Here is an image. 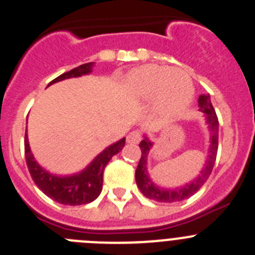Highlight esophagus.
Here are the masks:
<instances>
[{
  "label": "esophagus",
  "mask_w": 255,
  "mask_h": 255,
  "mask_svg": "<svg viewBox=\"0 0 255 255\" xmlns=\"http://www.w3.org/2000/svg\"><path fill=\"white\" fill-rule=\"evenodd\" d=\"M140 139H142V134L138 130H133L127 135V142L130 143V144H137V143L140 142Z\"/></svg>",
  "instance_id": "obj_1"
}]
</instances>
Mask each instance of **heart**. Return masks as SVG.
<instances>
[{
  "label": "heart",
  "instance_id": "obj_1",
  "mask_svg": "<svg viewBox=\"0 0 255 255\" xmlns=\"http://www.w3.org/2000/svg\"><path fill=\"white\" fill-rule=\"evenodd\" d=\"M128 82L135 98H154L155 112L165 120L183 115L194 96L192 78L184 71L167 66H142L130 73Z\"/></svg>",
  "mask_w": 255,
  "mask_h": 255
}]
</instances>
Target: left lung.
Returning a JSON list of instances; mask_svg holds the SVG:
<instances>
[{"mask_svg":"<svg viewBox=\"0 0 255 255\" xmlns=\"http://www.w3.org/2000/svg\"><path fill=\"white\" fill-rule=\"evenodd\" d=\"M198 107L199 111L203 113L204 120H206L207 127L209 130V148L207 160L204 163V167L202 168L198 177L190 180L187 184L179 185L175 188H164L162 185L155 184L148 173V154L152 149L153 142L144 134V138L139 143L142 155H140L139 163L135 169V183L138 188L143 193V196L147 198L153 199L157 202H163V203H172V202H180L189 198L201 189L202 185L206 183L211 175L212 169L216 162L217 150H218V132H219V122L218 117L216 115L213 106L211 102V96L201 95L198 98Z\"/></svg>","mask_w":255,"mask_h":255,"instance_id":"1","label":"left lung"}]
</instances>
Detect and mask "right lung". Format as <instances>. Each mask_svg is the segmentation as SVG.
Instances as JSON below:
<instances>
[{"label": "right lung", "mask_w": 255, "mask_h": 255, "mask_svg": "<svg viewBox=\"0 0 255 255\" xmlns=\"http://www.w3.org/2000/svg\"><path fill=\"white\" fill-rule=\"evenodd\" d=\"M93 66H95V62L78 66L54 78L52 82L48 83V86L61 82L63 80H68V78L90 75L92 72ZM125 143L126 138H122L113 144L108 145L100 154L96 155L95 159L85 169L68 175L53 174L38 164L31 152L27 133L24 135V154H26V163L32 179L47 197L65 206H81V204L91 203L100 196L102 192L103 172H105L106 165L112 159L113 155L122 150Z\"/></svg>", "instance_id": "obj_1"}]
</instances>
